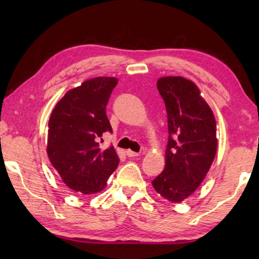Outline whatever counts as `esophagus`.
Segmentation results:
<instances>
[{"label": "esophagus", "mask_w": 259, "mask_h": 259, "mask_svg": "<svg viewBox=\"0 0 259 259\" xmlns=\"http://www.w3.org/2000/svg\"><path fill=\"white\" fill-rule=\"evenodd\" d=\"M125 153H126V155H128L129 157L139 156V153H137V152H134V151H131V150H128V151H126Z\"/></svg>", "instance_id": "esophagus-1"}]
</instances>
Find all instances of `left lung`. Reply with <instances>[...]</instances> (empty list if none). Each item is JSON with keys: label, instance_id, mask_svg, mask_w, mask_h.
Wrapping results in <instances>:
<instances>
[{"label": "left lung", "instance_id": "obj_1", "mask_svg": "<svg viewBox=\"0 0 259 259\" xmlns=\"http://www.w3.org/2000/svg\"><path fill=\"white\" fill-rule=\"evenodd\" d=\"M168 115L165 166L153 179L155 191L170 202H181L200 186L217 151L216 120L199 88L182 76L157 80Z\"/></svg>", "mask_w": 259, "mask_h": 259}]
</instances>
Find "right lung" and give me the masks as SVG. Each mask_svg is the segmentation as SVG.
<instances>
[{"label":"right lung","instance_id":"right-lung-1","mask_svg":"<svg viewBox=\"0 0 259 259\" xmlns=\"http://www.w3.org/2000/svg\"><path fill=\"white\" fill-rule=\"evenodd\" d=\"M116 84L117 78L107 76L83 82L67 91L50 115L48 156L63 182L75 192H100L119 165L113 146H99L103 134L112 133L106 105Z\"/></svg>","mask_w":259,"mask_h":259}]
</instances>
